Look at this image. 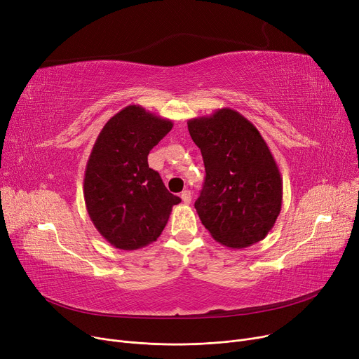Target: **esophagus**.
Segmentation results:
<instances>
[{
	"label": "esophagus",
	"instance_id": "obj_1",
	"mask_svg": "<svg viewBox=\"0 0 359 359\" xmlns=\"http://www.w3.org/2000/svg\"><path fill=\"white\" fill-rule=\"evenodd\" d=\"M180 198H182V201H183L184 203H191V201H192L191 191H183V192L180 194Z\"/></svg>",
	"mask_w": 359,
	"mask_h": 359
}]
</instances>
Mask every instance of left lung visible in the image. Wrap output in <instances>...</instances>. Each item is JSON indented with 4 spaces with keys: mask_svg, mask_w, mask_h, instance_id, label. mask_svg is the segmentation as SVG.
I'll use <instances>...</instances> for the list:
<instances>
[{
    "mask_svg": "<svg viewBox=\"0 0 359 359\" xmlns=\"http://www.w3.org/2000/svg\"><path fill=\"white\" fill-rule=\"evenodd\" d=\"M201 148L205 183L196 212L212 238L244 249L268 236L282 206V177L257 128L234 109L187 121Z\"/></svg>",
    "mask_w": 359,
    "mask_h": 359,
    "instance_id": "8db88e82",
    "label": "left lung"
}]
</instances>
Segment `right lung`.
<instances>
[{
	"instance_id": "1",
	"label": "right lung",
	"mask_w": 359,
	"mask_h": 359,
	"mask_svg": "<svg viewBox=\"0 0 359 359\" xmlns=\"http://www.w3.org/2000/svg\"><path fill=\"white\" fill-rule=\"evenodd\" d=\"M172 128L170 119L129 104L106 122L93 145L84 173L86 208L113 248L137 250L156 241L180 203L148 167L149 151Z\"/></svg>"
}]
</instances>
